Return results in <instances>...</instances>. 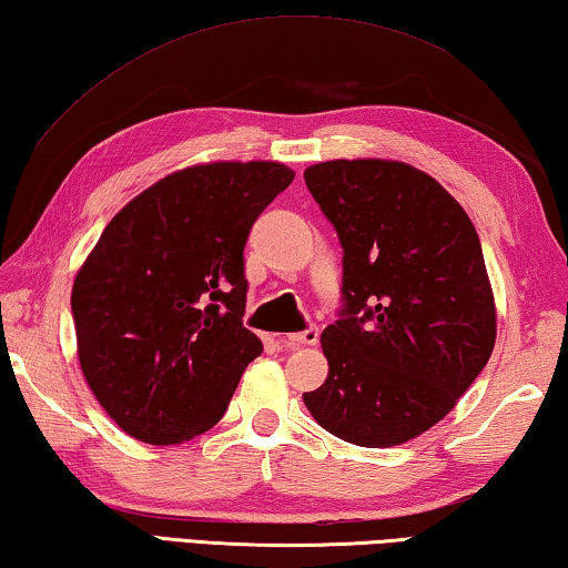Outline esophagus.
<instances>
[{"mask_svg": "<svg viewBox=\"0 0 568 568\" xmlns=\"http://www.w3.org/2000/svg\"><path fill=\"white\" fill-rule=\"evenodd\" d=\"M317 339H320V329L317 327H307V329H303V333L287 335L283 343L287 347H303V345H317Z\"/></svg>", "mask_w": 568, "mask_h": 568, "instance_id": "esophagus-1", "label": "esophagus"}]
</instances>
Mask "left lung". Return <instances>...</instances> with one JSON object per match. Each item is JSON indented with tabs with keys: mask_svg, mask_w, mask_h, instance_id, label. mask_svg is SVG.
Segmentation results:
<instances>
[{
	"mask_svg": "<svg viewBox=\"0 0 568 568\" xmlns=\"http://www.w3.org/2000/svg\"><path fill=\"white\" fill-rule=\"evenodd\" d=\"M305 183L343 245V311L320 337L329 373L305 407L349 445H405L449 415L494 349L479 235L409 163L325 161Z\"/></svg>",
	"mask_w": 568,
	"mask_h": 568,
	"instance_id": "8db88e82",
	"label": "left lung"
}]
</instances>
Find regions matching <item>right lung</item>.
<instances>
[{
  "mask_svg": "<svg viewBox=\"0 0 568 568\" xmlns=\"http://www.w3.org/2000/svg\"><path fill=\"white\" fill-rule=\"evenodd\" d=\"M275 161L171 173L113 215L77 273L79 363L106 415L146 445H181L229 409L263 353L245 315L243 248L293 183Z\"/></svg>",
  "mask_w": 568,
  "mask_h": 568,
  "instance_id": "add662e5",
  "label": "right lung"
}]
</instances>
